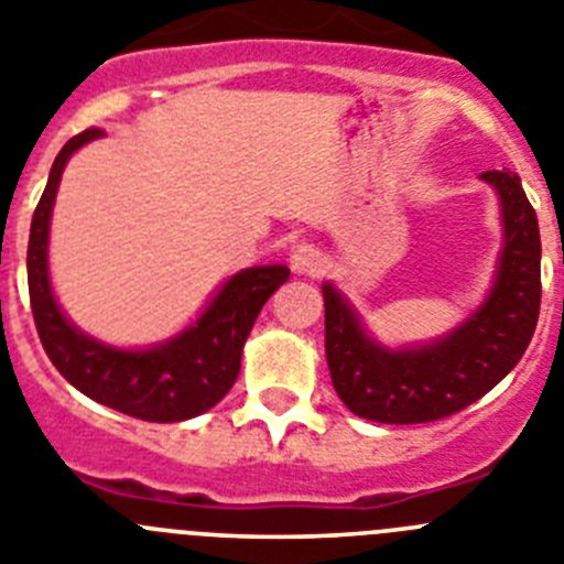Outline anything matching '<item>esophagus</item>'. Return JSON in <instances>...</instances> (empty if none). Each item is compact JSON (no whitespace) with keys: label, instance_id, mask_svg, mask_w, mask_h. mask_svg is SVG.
Wrapping results in <instances>:
<instances>
[{"label":"esophagus","instance_id":"34e87169","mask_svg":"<svg viewBox=\"0 0 564 564\" xmlns=\"http://www.w3.org/2000/svg\"><path fill=\"white\" fill-rule=\"evenodd\" d=\"M289 263H292V270L301 272V275H317V272L326 267V258H323V252H319L317 247L297 245L292 250Z\"/></svg>","mask_w":564,"mask_h":564}]
</instances>
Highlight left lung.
Segmentation results:
<instances>
[{
  "label": "left lung",
  "mask_w": 564,
  "mask_h": 564,
  "mask_svg": "<svg viewBox=\"0 0 564 564\" xmlns=\"http://www.w3.org/2000/svg\"><path fill=\"white\" fill-rule=\"evenodd\" d=\"M495 187L503 247L495 281L475 312L444 337L388 348L365 328L334 283H323L326 359L332 382L354 415L379 424H424L478 402L520 362L540 317V225L520 176L484 171Z\"/></svg>",
  "instance_id": "left-lung-1"
}]
</instances>
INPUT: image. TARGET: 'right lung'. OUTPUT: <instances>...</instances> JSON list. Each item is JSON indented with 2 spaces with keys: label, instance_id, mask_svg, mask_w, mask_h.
Instances as JSON below:
<instances>
[{
  "label": "right lung",
  "instance_id": "obj_1",
  "mask_svg": "<svg viewBox=\"0 0 564 564\" xmlns=\"http://www.w3.org/2000/svg\"><path fill=\"white\" fill-rule=\"evenodd\" d=\"M104 137L100 129L75 134L55 156L28 245V286L35 328L50 362L73 388L126 415L143 421H185L219 404L241 370V351L258 312L270 301L289 267H250L227 278L196 323L149 348H118L80 332L61 312L50 283V219L69 156Z\"/></svg>",
  "mask_w": 564,
  "mask_h": 564
}]
</instances>
